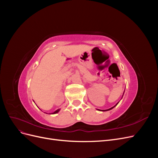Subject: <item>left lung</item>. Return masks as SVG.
<instances>
[{"mask_svg": "<svg viewBox=\"0 0 158 158\" xmlns=\"http://www.w3.org/2000/svg\"><path fill=\"white\" fill-rule=\"evenodd\" d=\"M123 94H124V93H123ZM123 98V97H122ZM118 102L115 105V106H114L113 107H112L111 108H110V109H106V110H100V109H98V111H109V110H111V109H112L113 108H114V107H115L116 106H117V104L118 103Z\"/></svg>", "mask_w": 158, "mask_h": 158, "instance_id": "1", "label": "left lung"}]
</instances>
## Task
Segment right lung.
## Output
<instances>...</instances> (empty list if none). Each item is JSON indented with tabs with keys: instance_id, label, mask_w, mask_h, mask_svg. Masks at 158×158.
<instances>
[{
	"instance_id": "right-lung-1",
	"label": "right lung",
	"mask_w": 158,
	"mask_h": 158,
	"mask_svg": "<svg viewBox=\"0 0 158 158\" xmlns=\"http://www.w3.org/2000/svg\"><path fill=\"white\" fill-rule=\"evenodd\" d=\"M59 111H60V109H57V110H56V111H55V112L52 113H50V114H55V113H58Z\"/></svg>"
}]
</instances>
